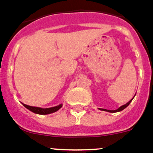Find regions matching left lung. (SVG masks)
<instances>
[{
    "mask_svg": "<svg viewBox=\"0 0 153 153\" xmlns=\"http://www.w3.org/2000/svg\"><path fill=\"white\" fill-rule=\"evenodd\" d=\"M135 95H136V94H135ZM134 97H135V96H134ZM133 98L131 99V100H130V101H129V102H127V103H126V104H124V105H122V106H121V107H120L119 108H118V109H117V110H114V111H110V110L102 109V108H99V109H100V111H107V112H110V113H116V112H120V111H123V109H125V108H126V107H128V106H129V104H130V102H131L132 100H133Z\"/></svg>",
    "mask_w": 153,
    "mask_h": 153,
    "instance_id": "left-lung-1",
    "label": "left lung"
}]
</instances>
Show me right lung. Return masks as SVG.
<instances>
[{"label": "right lung", "mask_w": 153, "mask_h": 153, "mask_svg": "<svg viewBox=\"0 0 153 153\" xmlns=\"http://www.w3.org/2000/svg\"><path fill=\"white\" fill-rule=\"evenodd\" d=\"M23 104V103H22ZM23 106L27 108L28 110H30V111H32L33 113H35L37 114H41V115H46V114H53V113L56 112L57 111L61 108L62 107V104H59V105H57L56 107H49V108H42V107H32V106L27 105L25 104H23Z\"/></svg>", "instance_id": "1"}]
</instances>
